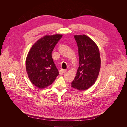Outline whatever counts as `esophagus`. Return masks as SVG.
I'll return each mask as SVG.
<instances>
[{"label":"esophagus","mask_w":127,"mask_h":127,"mask_svg":"<svg viewBox=\"0 0 127 127\" xmlns=\"http://www.w3.org/2000/svg\"><path fill=\"white\" fill-rule=\"evenodd\" d=\"M67 72V70H65V69H61L60 71H59V73L60 75H62L63 74H64V73L66 72Z\"/></svg>","instance_id":"1"}]
</instances>
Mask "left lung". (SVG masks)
I'll use <instances>...</instances> for the list:
<instances>
[{"label":"left lung","instance_id":"8db88e82","mask_svg":"<svg viewBox=\"0 0 127 127\" xmlns=\"http://www.w3.org/2000/svg\"><path fill=\"white\" fill-rule=\"evenodd\" d=\"M78 49L79 64L71 87L83 91L88 89L96 80L101 68V58L97 45L85 35H75Z\"/></svg>","mask_w":127,"mask_h":127}]
</instances>
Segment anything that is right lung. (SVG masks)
<instances>
[{"label":"right lung","mask_w":127,"mask_h":127,"mask_svg":"<svg viewBox=\"0 0 127 127\" xmlns=\"http://www.w3.org/2000/svg\"><path fill=\"white\" fill-rule=\"evenodd\" d=\"M62 35H46L31 48L26 59V69L32 84L40 88L50 85L59 75L52 52Z\"/></svg>","instance_id":"add662e5"}]
</instances>
